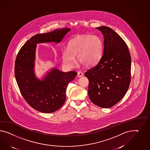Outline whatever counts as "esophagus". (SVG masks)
Here are the masks:
<instances>
[{"label": "esophagus", "instance_id": "1", "mask_svg": "<svg viewBox=\"0 0 150 150\" xmlns=\"http://www.w3.org/2000/svg\"><path fill=\"white\" fill-rule=\"evenodd\" d=\"M83 75V74L82 73H81V72H78L77 73V76H79V77H82V76Z\"/></svg>", "mask_w": 150, "mask_h": 150}]
</instances>
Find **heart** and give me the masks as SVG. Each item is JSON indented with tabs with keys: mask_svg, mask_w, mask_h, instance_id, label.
I'll use <instances>...</instances> for the list:
<instances>
[{
	"mask_svg": "<svg viewBox=\"0 0 150 150\" xmlns=\"http://www.w3.org/2000/svg\"><path fill=\"white\" fill-rule=\"evenodd\" d=\"M102 53V42L97 35H83L74 38L69 42L68 49L62 53L65 64L73 67L78 62L86 67H91L99 61Z\"/></svg>",
	"mask_w": 150,
	"mask_h": 150,
	"instance_id": "obj_1",
	"label": "heart"
}]
</instances>
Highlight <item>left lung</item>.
I'll return each instance as SVG.
<instances>
[{
	"label": "left lung",
	"mask_w": 150,
	"mask_h": 150,
	"mask_svg": "<svg viewBox=\"0 0 150 150\" xmlns=\"http://www.w3.org/2000/svg\"><path fill=\"white\" fill-rule=\"evenodd\" d=\"M96 29L104 36L103 55L85 75L89 80L90 100L99 107L109 108L121 100L129 88L131 57L126 42L117 33L106 26Z\"/></svg>",
	"instance_id": "1"
}]
</instances>
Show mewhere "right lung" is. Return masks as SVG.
Instances as JSON below:
<instances>
[{
	"label": "right lung",
	"mask_w": 150,
	"mask_h": 150,
	"mask_svg": "<svg viewBox=\"0 0 150 150\" xmlns=\"http://www.w3.org/2000/svg\"><path fill=\"white\" fill-rule=\"evenodd\" d=\"M70 30L66 27L37 34L24 44L17 54L15 75L21 93L29 105L41 112L51 113L61 108L66 100L67 86L77 73H65L54 67L41 79L38 78L34 70L37 44H59Z\"/></svg>",
	"instance_id": "add662e5"
}]
</instances>
